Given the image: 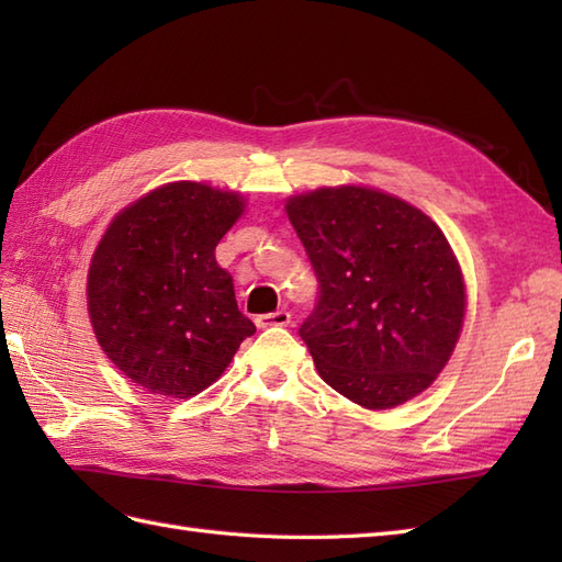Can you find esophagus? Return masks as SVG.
<instances>
[{"instance_id": "obj_1", "label": "esophagus", "mask_w": 562, "mask_h": 562, "mask_svg": "<svg viewBox=\"0 0 562 562\" xmlns=\"http://www.w3.org/2000/svg\"><path fill=\"white\" fill-rule=\"evenodd\" d=\"M292 321V314L288 312V308H278V312L272 314H262L256 318V326L258 328H272V326H290Z\"/></svg>"}]
</instances>
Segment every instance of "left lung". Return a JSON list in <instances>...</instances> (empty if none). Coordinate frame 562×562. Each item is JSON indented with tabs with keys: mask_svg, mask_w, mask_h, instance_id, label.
<instances>
[{
	"mask_svg": "<svg viewBox=\"0 0 562 562\" xmlns=\"http://www.w3.org/2000/svg\"><path fill=\"white\" fill-rule=\"evenodd\" d=\"M284 210L318 280L300 336L321 379L369 411L423 393L463 326V274L447 236L425 212L364 186L318 188Z\"/></svg>",
	"mask_w": 562,
	"mask_h": 562,
	"instance_id": "obj_1",
	"label": "left lung"
}]
</instances>
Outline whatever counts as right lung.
Listing matches in <instances>:
<instances>
[{
	"label": "right lung",
	"instance_id": "1",
	"mask_svg": "<svg viewBox=\"0 0 562 562\" xmlns=\"http://www.w3.org/2000/svg\"><path fill=\"white\" fill-rule=\"evenodd\" d=\"M244 207L238 193L178 181L139 198L105 229L89 268V316L103 352L137 386L198 396L256 333L214 258Z\"/></svg>",
	"mask_w": 562,
	"mask_h": 562
}]
</instances>
